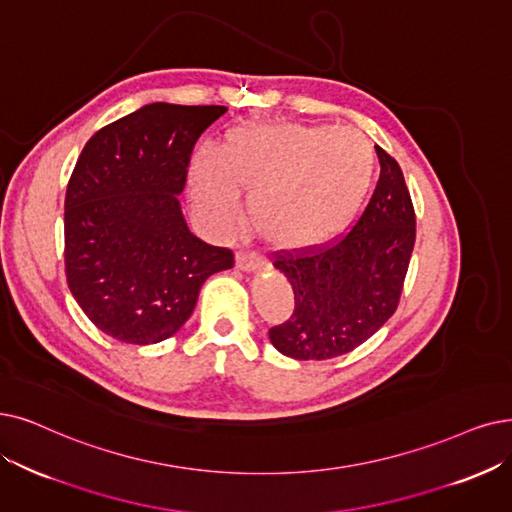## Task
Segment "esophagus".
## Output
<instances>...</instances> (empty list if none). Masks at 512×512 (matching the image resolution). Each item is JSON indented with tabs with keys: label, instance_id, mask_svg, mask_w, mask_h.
Wrapping results in <instances>:
<instances>
[{
	"label": "esophagus",
	"instance_id": "obj_1",
	"mask_svg": "<svg viewBox=\"0 0 512 512\" xmlns=\"http://www.w3.org/2000/svg\"><path fill=\"white\" fill-rule=\"evenodd\" d=\"M260 264H262V260L256 252H239L237 254V267L241 271H254L260 267Z\"/></svg>",
	"mask_w": 512,
	"mask_h": 512
}]
</instances>
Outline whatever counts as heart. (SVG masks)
<instances>
[{
	"label": "heart",
	"mask_w": 512,
	"mask_h": 512,
	"mask_svg": "<svg viewBox=\"0 0 512 512\" xmlns=\"http://www.w3.org/2000/svg\"><path fill=\"white\" fill-rule=\"evenodd\" d=\"M376 151L361 132L334 126H243L189 172L195 212L214 229L239 218L237 191L260 233L283 248H315L340 235L376 178Z\"/></svg>",
	"instance_id": "b5f03b06"
}]
</instances>
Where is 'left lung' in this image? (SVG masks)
<instances>
[{"label":"left lung","mask_w":512,"mask_h":512,"mask_svg":"<svg viewBox=\"0 0 512 512\" xmlns=\"http://www.w3.org/2000/svg\"><path fill=\"white\" fill-rule=\"evenodd\" d=\"M380 178L351 231L315 248L275 252L294 313L269 330L292 359H334L374 336L397 311L416 241V214L399 163L376 147Z\"/></svg>","instance_id":"obj_1"}]
</instances>
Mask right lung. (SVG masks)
<instances>
[{
  "mask_svg": "<svg viewBox=\"0 0 512 512\" xmlns=\"http://www.w3.org/2000/svg\"><path fill=\"white\" fill-rule=\"evenodd\" d=\"M227 107L153 102L100 128L65 197V273L88 319L115 340L155 344L191 317L233 250L195 237L180 210L197 138Z\"/></svg>",
  "mask_w": 512,
  "mask_h": 512,
  "instance_id": "1",
  "label": "right lung"
}]
</instances>
